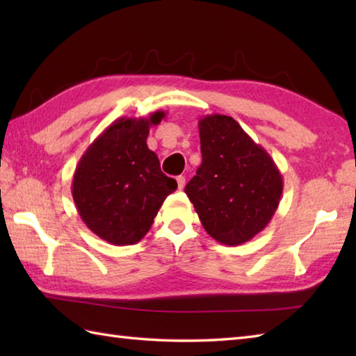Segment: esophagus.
I'll return each instance as SVG.
<instances>
[{
	"label": "esophagus",
	"mask_w": 356,
	"mask_h": 356,
	"mask_svg": "<svg viewBox=\"0 0 356 356\" xmlns=\"http://www.w3.org/2000/svg\"><path fill=\"white\" fill-rule=\"evenodd\" d=\"M177 185H179V190H184L185 188V182H186V179H185V176H177Z\"/></svg>",
	"instance_id": "esophagus-1"
}]
</instances>
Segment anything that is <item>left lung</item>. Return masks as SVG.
Listing matches in <instances>:
<instances>
[{"mask_svg": "<svg viewBox=\"0 0 356 356\" xmlns=\"http://www.w3.org/2000/svg\"><path fill=\"white\" fill-rule=\"evenodd\" d=\"M202 165L185 186L203 228L218 243L237 246L266 228L283 193L268 151L225 115L199 120Z\"/></svg>", "mask_w": 356, "mask_h": 356, "instance_id": "8db88e82", "label": "left lung"}]
</instances>
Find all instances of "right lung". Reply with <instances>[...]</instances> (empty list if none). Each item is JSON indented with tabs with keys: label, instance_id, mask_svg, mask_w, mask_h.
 Wrapping results in <instances>:
<instances>
[{
	"label": "right lung",
	"instance_id": "add662e5",
	"mask_svg": "<svg viewBox=\"0 0 356 356\" xmlns=\"http://www.w3.org/2000/svg\"><path fill=\"white\" fill-rule=\"evenodd\" d=\"M165 111L148 118H120L79 159L72 195L90 231L111 245H134L149 231L166 195L177 182L165 176L147 145L151 125Z\"/></svg>",
	"mask_w": 356,
	"mask_h": 356
}]
</instances>
